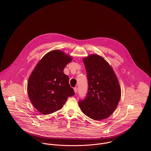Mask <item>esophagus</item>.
<instances>
[{
  "label": "esophagus",
  "mask_w": 151,
  "mask_h": 151,
  "mask_svg": "<svg viewBox=\"0 0 151 151\" xmlns=\"http://www.w3.org/2000/svg\"><path fill=\"white\" fill-rule=\"evenodd\" d=\"M73 89H74L75 92V93H77V92H78V88H77V87H75V88H73Z\"/></svg>",
  "instance_id": "esophagus-1"
}]
</instances>
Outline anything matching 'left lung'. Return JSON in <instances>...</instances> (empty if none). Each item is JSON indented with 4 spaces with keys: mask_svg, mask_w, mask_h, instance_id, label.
<instances>
[{
    "mask_svg": "<svg viewBox=\"0 0 151 151\" xmlns=\"http://www.w3.org/2000/svg\"><path fill=\"white\" fill-rule=\"evenodd\" d=\"M87 79L88 91L78 104L82 111L89 118L101 120L111 116L121 96L118 79L110 65L96 55L83 59Z\"/></svg>",
    "mask_w": 151,
    "mask_h": 151,
    "instance_id": "obj_1",
    "label": "left lung"
}]
</instances>
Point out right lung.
<instances>
[{
  "instance_id": "right-lung-1",
  "label": "right lung",
  "mask_w": 151,
  "mask_h": 151,
  "mask_svg": "<svg viewBox=\"0 0 151 151\" xmlns=\"http://www.w3.org/2000/svg\"><path fill=\"white\" fill-rule=\"evenodd\" d=\"M72 59L60 50H53L44 55L30 75L28 96L40 113L49 114L61 109L68 98L75 95L69 76L63 73Z\"/></svg>"
}]
</instances>
